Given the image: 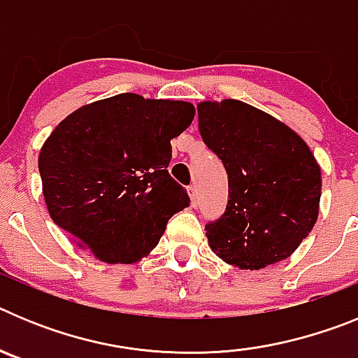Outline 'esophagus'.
<instances>
[{"mask_svg":"<svg viewBox=\"0 0 358 358\" xmlns=\"http://www.w3.org/2000/svg\"><path fill=\"white\" fill-rule=\"evenodd\" d=\"M188 195H189V201H192V206H197V204H199L197 186H195V185L188 186Z\"/></svg>","mask_w":358,"mask_h":358,"instance_id":"obj_1","label":"esophagus"}]
</instances>
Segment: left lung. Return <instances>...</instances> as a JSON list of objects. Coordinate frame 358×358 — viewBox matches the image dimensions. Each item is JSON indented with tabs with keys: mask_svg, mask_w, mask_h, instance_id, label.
<instances>
[{
	"mask_svg": "<svg viewBox=\"0 0 358 358\" xmlns=\"http://www.w3.org/2000/svg\"><path fill=\"white\" fill-rule=\"evenodd\" d=\"M202 141L227 172L226 211L206 224L224 262L258 271L285 260L314 227L321 169L308 145L280 120L240 100L197 106Z\"/></svg>",
	"mask_w": 358,
	"mask_h": 358,
	"instance_id": "left-lung-1",
	"label": "left lung"
}]
</instances>
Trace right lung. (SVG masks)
Instances as JSON below:
<instances>
[{
  "instance_id": "obj_1",
  "label": "right lung",
  "mask_w": 358,
  "mask_h": 358,
  "mask_svg": "<svg viewBox=\"0 0 358 358\" xmlns=\"http://www.w3.org/2000/svg\"><path fill=\"white\" fill-rule=\"evenodd\" d=\"M195 107L122 93L62 120L39 154L50 217L107 264H132L156 248L170 218L189 206L172 179L170 140Z\"/></svg>"
}]
</instances>
